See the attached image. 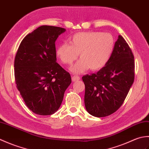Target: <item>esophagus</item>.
<instances>
[{
  "label": "esophagus",
  "mask_w": 149,
  "mask_h": 149,
  "mask_svg": "<svg viewBox=\"0 0 149 149\" xmlns=\"http://www.w3.org/2000/svg\"><path fill=\"white\" fill-rule=\"evenodd\" d=\"M72 79L73 81L75 82V81H77L79 80V79H80V77H79V76H77V75H74V76L72 77Z\"/></svg>",
  "instance_id": "obj_1"
}]
</instances>
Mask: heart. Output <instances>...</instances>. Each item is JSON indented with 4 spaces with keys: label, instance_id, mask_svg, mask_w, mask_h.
Listing matches in <instances>:
<instances>
[{
    "label": "heart",
    "instance_id": "obj_1",
    "mask_svg": "<svg viewBox=\"0 0 149 149\" xmlns=\"http://www.w3.org/2000/svg\"><path fill=\"white\" fill-rule=\"evenodd\" d=\"M69 43L59 45L56 53L64 65L72 64L79 54L81 59L70 68L75 74H82L89 68L92 71L102 69L109 62L115 48L111 34L97 31L75 34Z\"/></svg>",
    "mask_w": 149,
    "mask_h": 149
}]
</instances>
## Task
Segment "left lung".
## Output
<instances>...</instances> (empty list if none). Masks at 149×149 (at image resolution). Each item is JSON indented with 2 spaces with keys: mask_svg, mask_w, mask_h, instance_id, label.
Instances as JSON below:
<instances>
[{
  "mask_svg": "<svg viewBox=\"0 0 149 149\" xmlns=\"http://www.w3.org/2000/svg\"><path fill=\"white\" fill-rule=\"evenodd\" d=\"M82 79L85 85V107L90 115L104 117L119 109L134 79L133 54L121 35L107 64Z\"/></svg>",
  "mask_w": 149,
  "mask_h": 149,
  "instance_id": "8db88e82",
  "label": "left lung"
}]
</instances>
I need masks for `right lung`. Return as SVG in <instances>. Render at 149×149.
<instances>
[{"instance_id": "add662e5", "label": "right lung", "mask_w": 149, "mask_h": 149, "mask_svg": "<svg viewBox=\"0 0 149 149\" xmlns=\"http://www.w3.org/2000/svg\"><path fill=\"white\" fill-rule=\"evenodd\" d=\"M64 28L42 26L24 38L15 59V78L18 91L30 110L40 115L56 112L70 75L56 63L55 42Z\"/></svg>"}]
</instances>
